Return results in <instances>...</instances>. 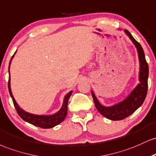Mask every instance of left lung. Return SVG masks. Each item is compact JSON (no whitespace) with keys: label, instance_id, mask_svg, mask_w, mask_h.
I'll return each instance as SVG.
<instances>
[{"label":"left lung","instance_id":"8db88e82","mask_svg":"<svg viewBox=\"0 0 156 156\" xmlns=\"http://www.w3.org/2000/svg\"><path fill=\"white\" fill-rule=\"evenodd\" d=\"M127 36L133 42L136 50L139 61V83L134 87L130 94L120 102L111 106H104L99 102L98 99L91 90V94L94 104L98 111L105 118L113 121H119L125 119L133 113L144 102L147 92V80L149 75V68L142 47L134 39L133 37L127 30H124Z\"/></svg>","mask_w":156,"mask_h":156}]
</instances>
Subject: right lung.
I'll use <instances>...</instances> for the list:
<instances>
[{
	"mask_svg": "<svg viewBox=\"0 0 156 156\" xmlns=\"http://www.w3.org/2000/svg\"><path fill=\"white\" fill-rule=\"evenodd\" d=\"M16 53V52H15ZM15 53L12 56L11 60L9 62V83H8V87H9V91L10 96H11L12 101H13L14 105L15 107V109L20 116L24 121L26 122L31 124V125L37 126V127H41V128L44 129H48L51 128V127H55L61 122H63L65 119H66V115L68 113V102H69V99L70 97H71V94H72V90L68 93L66 96H65L63 99V102H62V105L60 109L56 113H53V114L50 115H37L34 114V113H29L24 111L22 109L17 101H15V98H14L13 95H12V90H11V85H10V73H9V69H10V65H11L12 60L13 59L14 56H15Z\"/></svg>",
	"mask_w": 156,
	"mask_h": 156,
	"instance_id": "obj_1",
	"label": "right lung"
}]
</instances>
